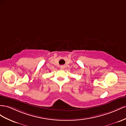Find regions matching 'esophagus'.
<instances>
[{"instance_id": "34e87169", "label": "esophagus", "mask_w": 126, "mask_h": 126, "mask_svg": "<svg viewBox=\"0 0 126 126\" xmlns=\"http://www.w3.org/2000/svg\"><path fill=\"white\" fill-rule=\"evenodd\" d=\"M61 69H64V66H61Z\"/></svg>"}]
</instances>
